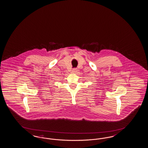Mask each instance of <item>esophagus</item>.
I'll use <instances>...</instances> for the list:
<instances>
[{"label":"esophagus","mask_w":148,"mask_h":148,"mask_svg":"<svg viewBox=\"0 0 148 148\" xmlns=\"http://www.w3.org/2000/svg\"><path fill=\"white\" fill-rule=\"evenodd\" d=\"M73 71V72H74V73H75V72H77V68H73V71Z\"/></svg>","instance_id":"obj_1"}]
</instances>
